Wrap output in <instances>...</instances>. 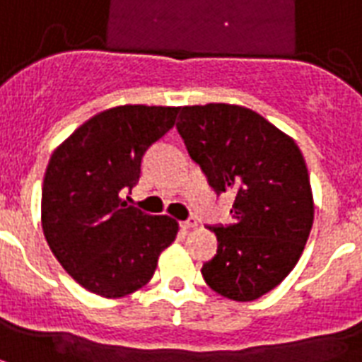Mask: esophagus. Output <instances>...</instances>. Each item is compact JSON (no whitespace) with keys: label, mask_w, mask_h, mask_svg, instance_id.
<instances>
[{"label":"esophagus","mask_w":362,"mask_h":362,"mask_svg":"<svg viewBox=\"0 0 362 362\" xmlns=\"http://www.w3.org/2000/svg\"><path fill=\"white\" fill-rule=\"evenodd\" d=\"M181 226H183L185 230H190V228H196V226H198V221H196L194 217H190V219L183 221V223H181Z\"/></svg>","instance_id":"34e87169"}]
</instances>
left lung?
Listing matches in <instances>:
<instances>
[{
  "instance_id": "1",
  "label": "left lung",
  "mask_w": 362,
  "mask_h": 362,
  "mask_svg": "<svg viewBox=\"0 0 362 362\" xmlns=\"http://www.w3.org/2000/svg\"><path fill=\"white\" fill-rule=\"evenodd\" d=\"M177 130L209 185L234 194L228 226H213L217 255L202 266L209 287L236 302L276 288L295 268L313 225L306 160L291 136L253 109L179 107Z\"/></svg>"
}]
</instances>
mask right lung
I'll use <instances>...</instances> for the list:
<instances>
[{
	"label": "right lung",
	"instance_id": "add662e5",
	"mask_svg": "<svg viewBox=\"0 0 362 362\" xmlns=\"http://www.w3.org/2000/svg\"><path fill=\"white\" fill-rule=\"evenodd\" d=\"M179 107L119 105L94 115L60 143L45 172L41 226L50 251L81 287L103 298L141 288L179 223L128 206L141 158L175 124Z\"/></svg>",
	"mask_w": 362,
	"mask_h": 362
}]
</instances>
